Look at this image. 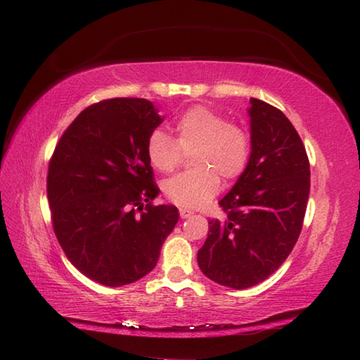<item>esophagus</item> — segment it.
Instances as JSON below:
<instances>
[{
    "label": "esophagus",
    "instance_id": "34e87169",
    "mask_svg": "<svg viewBox=\"0 0 360 360\" xmlns=\"http://www.w3.org/2000/svg\"><path fill=\"white\" fill-rule=\"evenodd\" d=\"M179 215H181V218H190V217H193L195 215V212H192V210H188V209H179Z\"/></svg>",
    "mask_w": 360,
    "mask_h": 360
}]
</instances>
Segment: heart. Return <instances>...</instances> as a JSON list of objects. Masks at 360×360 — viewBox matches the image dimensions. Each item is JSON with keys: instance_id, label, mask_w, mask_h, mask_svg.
Returning a JSON list of instances; mask_svg holds the SVG:
<instances>
[{"instance_id": "1", "label": "heart", "mask_w": 360, "mask_h": 360, "mask_svg": "<svg viewBox=\"0 0 360 360\" xmlns=\"http://www.w3.org/2000/svg\"><path fill=\"white\" fill-rule=\"evenodd\" d=\"M173 134L155 129L147 141V159L160 173L178 168L182 153H190L193 170L164 182V195L179 207L198 209L219 190V176L235 179L244 172L250 155L246 129L207 106L196 105L173 120Z\"/></svg>"}]
</instances>
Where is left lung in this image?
Segmentation results:
<instances>
[{"label":"left lung","mask_w":360,"mask_h":360,"mask_svg":"<svg viewBox=\"0 0 360 360\" xmlns=\"http://www.w3.org/2000/svg\"><path fill=\"white\" fill-rule=\"evenodd\" d=\"M250 156L219 205L223 219L209 221L198 250L205 277L246 289L272 275L294 249L309 198L307 150L289 119L275 106L250 98Z\"/></svg>","instance_id":"obj_1"}]
</instances>
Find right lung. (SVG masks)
Returning <instances> with one entry per match:
<instances>
[{
	"label": "right lung",
	"mask_w": 360,
	"mask_h": 360,
	"mask_svg": "<svg viewBox=\"0 0 360 360\" xmlns=\"http://www.w3.org/2000/svg\"><path fill=\"white\" fill-rule=\"evenodd\" d=\"M162 120L145 98L94 103L68 127L49 162L53 232L68 259L103 286H125L155 269L179 219L174 205L151 204L159 188L147 141Z\"/></svg>",
	"instance_id": "right-lung-1"
}]
</instances>
